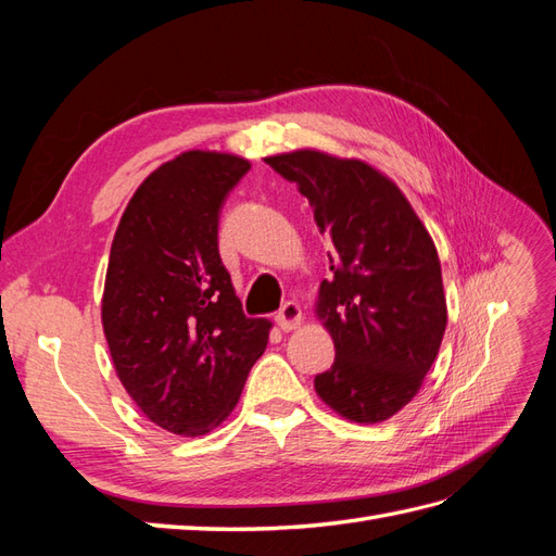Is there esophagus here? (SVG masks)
I'll return each instance as SVG.
<instances>
[{
    "label": "esophagus",
    "mask_w": 556,
    "mask_h": 556,
    "mask_svg": "<svg viewBox=\"0 0 556 556\" xmlns=\"http://www.w3.org/2000/svg\"><path fill=\"white\" fill-rule=\"evenodd\" d=\"M301 319H304V315H301V308L299 304H294V301H288V304H282L280 311L276 313V323L282 331H292L301 325Z\"/></svg>",
    "instance_id": "obj_1"
}]
</instances>
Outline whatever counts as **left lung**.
Listing matches in <instances>:
<instances>
[{
    "label": "left lung",
    "mask_w": 556,
    "mask_h": 556,
    "mask_svg": "<svg viewBox=\"0 0 556 556\" xmlns=\"http://www.w3.org/2000/svg\"><path fill=\"white\" fill-rule=\"evenodd\" d=\"M296 182L329 239L317 315L336 359L315 392L345 419L376 425L422 387L447 325L439 252L396 185L359 160L317 150L266 160Z\"/></svg>",
    "instance_id": "obj_1"
}]
</instances>
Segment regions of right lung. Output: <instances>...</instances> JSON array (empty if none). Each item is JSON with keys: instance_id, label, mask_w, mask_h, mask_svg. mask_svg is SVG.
Wrapping results in <instances>:
<instances>
[{"instance_id": "1", "label": "right lung", "mask_w": 556, "mask_h": 556, "mask_svg": "<svg viewBox=\"0 0 556 556\" xmlns=\"http://www.w3.org/2000/svg\"><path fill=\"white\" fill-rule=\"evenodd\" d=\"M237 155L190 150L134 192L113 237L102 323L115 374L148 419L201 435L233 410L268 343L217 250L227 194L248 174Z\"/></svg>"}]
</instances>
